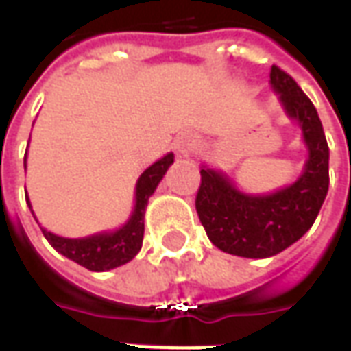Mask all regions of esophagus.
I'll return each instance as SVG.
<instances>
[{
  "label": "esophagus",
  "mask_w": 351,
  "mask_h": 351,
  "mask_svg": "<svg viewBox=\"0 0 351 351\" xmlns=\"http://www.w3.org/2000/svg\"><path fill=\"white\" fill-rule=\"evenodd\" d=\"M197 148V138L190 135V133H182V135H178L175 141V154L176 158H190L193 150Z\"/></svg>",
  "instance_id": "1"
}]
</instances>
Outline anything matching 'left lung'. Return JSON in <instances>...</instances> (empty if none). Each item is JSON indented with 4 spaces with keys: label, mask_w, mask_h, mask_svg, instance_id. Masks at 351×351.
<instances>
[{
    "label": "left lung",
    "mask_w": 351,
    "mask_h": 351,
    "mask_svg": "<svg viewBox=\"0 0 351 351\" xmlns=\"http://www.w3.org/2000/svg\"><path fill=\"white\" fill-rule=\"evenodd\" d=\"M271 84L308 146L301 178L271 195H244L213 169H201L195 210L214 246L241 258H271L297 243L316 220L329 190V146L314 103L291 75L272 65Z\"/></svg>",
    "instance_id": "8db88e82"
}]
</instances>
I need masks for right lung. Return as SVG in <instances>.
<instances>
[{"label": "right lung", "mask_w": 351, "mask_h": 351, "mask_svg": "<svg viewBox=\"0 0 351 351\" xmlns=\"http://www.w3.org/2000/svg\"><path fill=\"white\" fill-rule=\"evenodd\" d=\"M175 161L173 154H167L165 158L156 161L154 165L146 169L137 180V203L130 221L118 229L114 233H103V235H93L88 239H64L49 233L43 229V235L47 237L54 248L62 256L73 259L75 263L86 267L88 271H108L120 265L128 263L135 258L143 246V237H145V208L148 197L152 195L156 186L160 184L163 175L167 173L171 163ZM27 201V197H26ZM29 205V201H27ZM32 208V206H29Z\"/></svg>", "instance_id": "right-lung-1"}]
</instances>
